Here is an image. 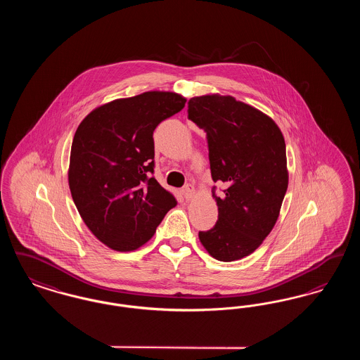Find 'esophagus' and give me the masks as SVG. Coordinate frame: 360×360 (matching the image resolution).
Masks as SVG:
<instances>
[{
  "instance_id": "esophagus-1",
  "label": "esophagus",
  "mask_w": 360,
  "mask_h": 360,
  "mask_svg": "<svg viewBox=\"0 0 360 360\" xmlns=\"http://www.w3.org/2000/svg\"><path fill=\"white\" fill-rule=\"evenodd\" d=\"M182 194H184V197L186 198V200H191L193 197H194V194H195V190H194V186H191V185H186L185 188H182Z\"/></svg>"
}]
</instances>
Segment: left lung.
Instances as JSON below:
<instances>
[{"mask_svg":"<svg viewBox=\"0 0 360 360\" xmlns=\"http://www.w3.org/2000/svg\"><path fill=\"white\" fill-rule=\"evenodd\" d=\"M188 112L205 129L212 178L225 186L220 197L213 193L217 223L198 238L210 257L239 260L257 250L279 217L289 185L285 139L270 116L232 96L193 97Z\"/></svg>","mask_w":360,"mask_h":360,"instance_id":"left-lung-1","label":"left lung"}]
</instances>
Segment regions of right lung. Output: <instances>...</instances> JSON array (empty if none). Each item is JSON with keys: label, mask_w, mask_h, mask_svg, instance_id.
Returning a JSON list of instances; mask_svg holds the SVG:
<instances>
[{"label": "right lung", "mask_w": 360, "mask_h": 360, "mask_svg": "<svg viewBox=\"0 0 360 360\" xmlns=\"http://www.w3.org/2000/svg\"><path fill=\"white\" fill-rule=\"evenodd\" d=\"M174 91H146L93 109L77 128L70 153L71 197L90 232L129 252L154 236L176 205L154 172L155 128L184 109Z\"/></svg>", "instance_id": "right-lung-1"}]
</instances>
